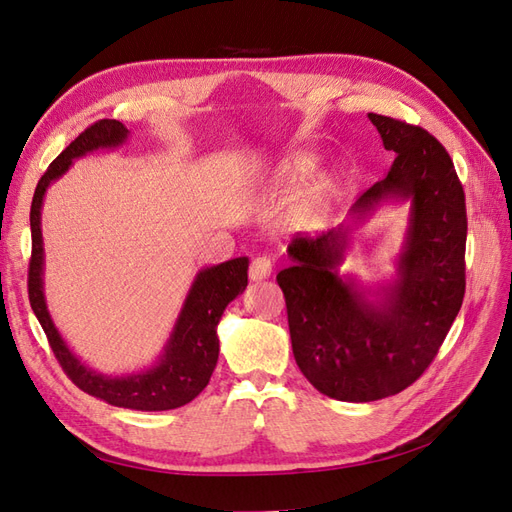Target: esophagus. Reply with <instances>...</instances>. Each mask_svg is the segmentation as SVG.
Segmentation results:
<instances>
[{"label": "esophagus", "instance_id": "1", "mask_svg": "<svg viewBox=\"0 0 512 512\" xmlns=\"http://www.w3.org/2000/svg\"><path fill=\"white\" fill-rule=\"evenodd\" d=\"M273 271V262L271 258L267 256H258L250 262V277L254 282H260V280H267V277L271 275Z\"/></svg>", "mask_w": 512, "mask_h": 512}]
</instances>
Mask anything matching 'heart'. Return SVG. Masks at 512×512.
I'll return each instance as SVG.
<instances>
[{"instance_id":"heart-1","label":"heart","mask_w":512,"mask_h":512,"mask_svg":"<svg viewBox=\"0 0 512 512\" xmlns=\"http://www.w3.org/2000/svg\"><path fill=\"white\" fill-rule=\"evenodd\" d=\"M314 168H316V156H312V153H307V151L294 153V156L286 158L280 164V168H277L275 181H277V185H280V188H294V185L303 183L309 175H312ZM329 190H331L329 177H318L312 183V188L307 190L305 211L314 213L322 205V200H324V196L329 194Z\"/></svg>"}]
</instances>
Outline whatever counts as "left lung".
<instances>
[{
	"label": "left lung",
	"instance_id": "1",
	"mask_svg": "<svg viewBox=\"0 0 512 512\" xmlns=\"http://www.w3.org/2000/svg\"><path fill=\"white\" fill-rule=\"evenodd\" d=\"M367 117L395 162L350 215L365 220L384 198L410 200L397 280L374 303L339 277L348 222L320 237H294L288 245L294 265L277 273L294 361L322 395L354 404L397 395L421 378L466 294V194L451 156L421 126Z\"/></svg>",
	"mask_w": 512,
	"mask_h": 512
}]
</instances>
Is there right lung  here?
Wrapping results in <instances>:
<instances>
[{
  "label": "right lung",
  "mask_w": 512,
  "mask_h": 512,
  "mask_svg": "<svg viewBox=\"0 0 512 512\" xmlns=\"http://www.w3.org/2000/svg\"><path fill=\"white\" fill-rule=\"evenodd\" d=\"M128 134V128L121 121L100 119L76 136L40 177L32 200V211H29V224H32V258H29L27 275L29 303H32L34 314L42 324L46 339H49L55 359L81 391L104 399L106 404L117 408L145 412L173 410L190 404L209 384L220 354L218 324L226 305L245 290L250 260L241 256L198 271L158 363L147 371H138V374L130 376H104L85 367L61 339L44 301L40 209L46 188L64 175L76 158H83L85 153L96 149L119 147L126 143Z\"/></svg>",
  "instance_id": "add662e5"
}]
</instances>
